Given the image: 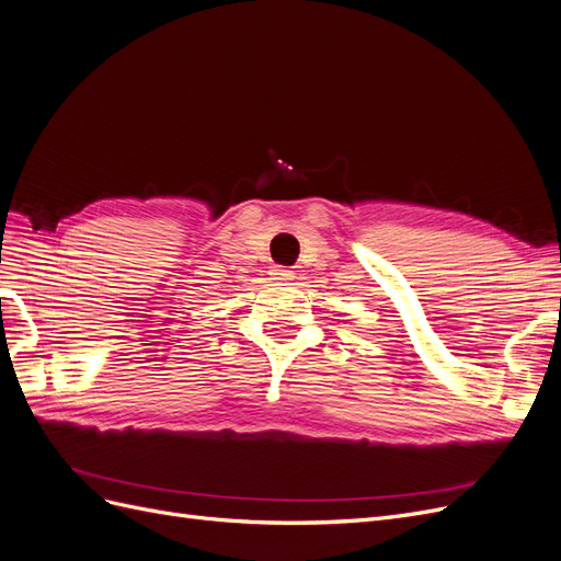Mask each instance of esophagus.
Here are the masks:
<instances>
[{"mask_svg":"<svg viewBox=\"0 0 561 561\" xmlns=\"http://www.w3.org/2000/svg\"><path fill=\"white\" fill-rule=\"evenodd\" d=\"M271 276H274L276 280H293L295 278V271L283 268V266H274V268H271Z\"/></svg>","mask_w":561,"mask_h":561,"instance_id":"1","label":"esophagus"}]
</instances>
